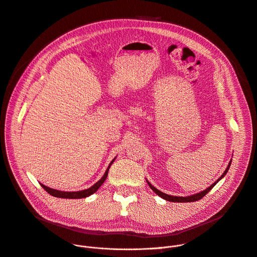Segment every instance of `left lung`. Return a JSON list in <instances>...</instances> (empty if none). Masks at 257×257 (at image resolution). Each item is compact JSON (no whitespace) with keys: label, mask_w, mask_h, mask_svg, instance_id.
I'll return each instance as SVG.
<instances>
[{"label":"left lung","mask_w":257,"mask_h":257,"mask_svg":"<svg viewBox=\"0 0 257 257\" xmlns=\"http://www.w3.org/2000/svg\"><path fill=\"white\" fill-rule=\"evenodd\" d=\"M232 162V161H231ZM231 162L229 163V165H228V168L226 169V171L224 172V174L219 177L218 179H217V181L216 182H214L213 184L211 185V186H209L208 188H206L205 190H203L202 192H200V193H197V194H194V195H191V196H187V197H181V196H172V195H168V194H165V193H163L162 191H160V190H158L156 187H154L151 183L149 182V181H146L148 182V184L150 185V187L152 188V190L155 192V193H157L159 196H161L162 198H164V199H166V200H168V201H173V202H193V201H197V200H199V199H201L202 197H204L212 188H213V186L216 184V183L221 180L226 174H227V172L229 171V168H230V166H231Z\"/></svg>","instance_id":"8db88e82"}]
</instances>
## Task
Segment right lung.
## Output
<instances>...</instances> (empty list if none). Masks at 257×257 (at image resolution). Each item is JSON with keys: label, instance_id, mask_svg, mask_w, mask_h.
Returning <instances> with one entry per match:
<instances>
[{"label": "right lung", "instance_id": "add662e5", "mask_svg": "<svg viewBox=\"0 0 257 257\" xmlns=\"http://www.w3.org/2000/svg\"><path fill=\"white\" fill-rule=\"evenodd\" d=\"M114 161H115V159L111 162V164L108 165V167H107L105 173L103 174V176L101 177V179H100L99 181H97L93 186H91V187L88 188V189L81 190V191H74V192H65V191H59V190H56V189H52V188L47 187V186H45V185H43V184H41V185H42V187H43L49 194H51L52 196H55V197H59V198H69V199H73V198H74V199H78V198L87 197V196H89V195L95 193V191H97V189L102 185V183L105 181V179H106V177H107L108 169H109V167L112 166V164L114 163Z\"/></svg>", "mask_w": 257, "mask_h": 257}]
</instances>
